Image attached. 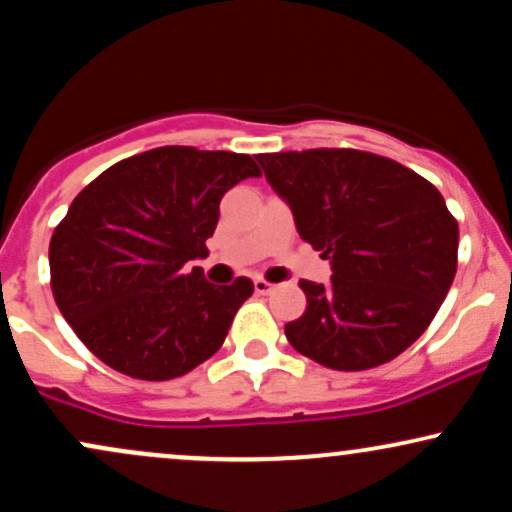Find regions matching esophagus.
<instances>
[{"label":"esophagus","mask_w":512,"mask_h":512,"mask_svg":"<svg viewBox=\"0 0 512 512\" xmlns=\"http://www.w3.org/2000/svg\"><path fill=\"white\" fill-rule=\"evenodd\" d=\"M252 284H255V291L260 293V296H267V293H272L276 289L272 281H267V279H255Z\"/></svg>","instance_id":"obj_1"}]
</instances>
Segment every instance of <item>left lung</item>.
I'll list each match as a JSON object with an SVG mask.
<instances>
[{"label": "left lung", "mask_w": 512, "mask_h": 512, "mask_svg": "<svg viewBox=\"0 0 512 512\" xmlns=\"http://www.w3.org/2000/svg\"><path fill=\"white\" fill-rule=\"evenodd\" d=\"M305 243L332 262V284L301 279L305 313L284 327L298 354L368 370L409 349L457 272L455 216L436 187L358 149L257 154Z\"/></svg>", "instance_id": "obj_1"}]
</instances>
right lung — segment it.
I'll use <instances>...</instances> for the list:
<instances>
[{
  "instance_id": "obj_1",
  "label": "right lung",
  "mask_w": 512,
  "mask_h": 512,
  "mask_svg": "<svg viewBox=\"0 0 512 512\" xmlns=\"http://www.w3.org/2000/svg\"><path fill=\"white\" fill-rule=\"evenodd\" d=\"M248 154L161 146L103 170L50 238V286L76 337L105 366L173 380L221 349L252 281L214 286L202 267L221 197L260 178Z\"/></svg>"
}]
</instances>
